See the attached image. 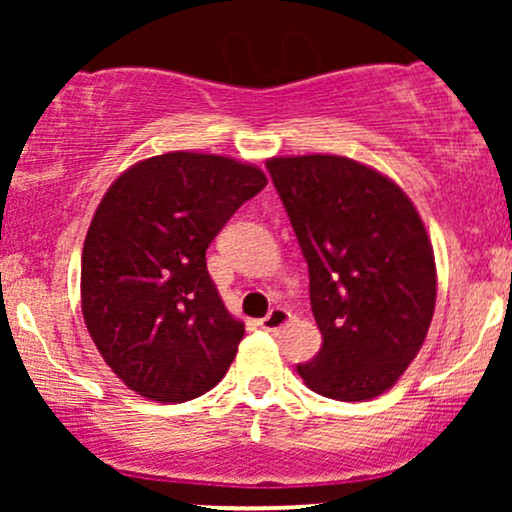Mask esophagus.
Masks as SVG:
<instances>
[{
  "label": "esophagus",
  "instance_id": "obj_1",
  "mask_svg": "<svg viewBox=\"0 0 512 512\" xmlns=\"http://www.w3.org/2000/svg\"><path fill=\"white\" fill-rule=\"evenodd\" d=\"M291 322V313L286 308H272L260 320V327L264 332H281Z\"/></svg>",
  "mask_w": 512,
  "mask_h": 512
}]
</instances>
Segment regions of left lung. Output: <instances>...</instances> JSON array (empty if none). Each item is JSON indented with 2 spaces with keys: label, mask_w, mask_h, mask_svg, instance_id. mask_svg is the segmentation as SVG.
<instances>
[{
  "label": "left lung",
  "mask_w": 512,
  "mask_h": 512,
  "mask_svg": "<svg viewBox=\"0 0 512 512\" xmlns=\"http://www.w3.org/2000/svg\"><path fill=\"white\" fill-rule=\"evenodd\" d=\"M308 262L322 349L298 366L322 397L366 402L392 390L426 342L436 255L407 192L334 154L267 161Z\"/></svg>",
  "instance_id": "1"
}]
</instances>
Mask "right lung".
I'll list each match as a JSON object with an SVG mask.
<instances>
[{
    "mask_svg": "<svg viewBox=\"0 0 512 512\" xmlns=\"http://www.w3.org/2000/svg\"><path fill=\"white\" fill-rule=\"evenodd\" d=\"M267 185L252 163L168 151L108 187L81 252V313L129 390L175 404L209 392L245 334L207 272V248Z\"/></svg>",
    "mask_w": 512,
    "mask_h": 512,
    "instance_id": "add662e5",
    "label": "right lung"
}]
</instances>
